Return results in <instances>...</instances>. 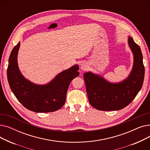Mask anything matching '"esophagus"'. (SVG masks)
<instances>
[{
	"mask_svg": "<svg viewBox=\"0 0 150 150\" xmlns=\"http://www.w3.org/2000/svg\"><path fill=\"white\" fill-rule=\"evenodd\" d=\"M81 69L83 70H86L88 69V65L86 62H83L81 64Z\"/></svg>",
	"mask_w": 150,
	"mask_h": 150,
	"instance_id": "obj_1",
	"label": "esophagus"
}]
</instances>
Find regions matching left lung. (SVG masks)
Instances as JSON below:
<instances>
[{
  "label": "left lung",
  "mask_w": 150,
  "mask_h": 150,
  "mask_svg": "<svg viewBox=\"0 0 150 150\" xmlns=\"http://www.w3.org/2000/svg\"><path fill=\"white\" fill-rule=\"evenodd\" d=\"M128 44L134 55V64L127 79L111 83L90 72L83 75L89 101L97 109L105 111L122 109L135 98L142 87L145 76L142 53L131 37H129Z\"/></svg>",
  "instance_id": "8db88e82"
}]
</instances>
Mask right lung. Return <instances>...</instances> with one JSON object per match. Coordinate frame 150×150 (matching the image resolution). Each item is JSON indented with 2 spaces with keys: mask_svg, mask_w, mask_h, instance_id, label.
Listing matches in <instances>:
<instances>
[{
  "mask_svg": "<svg viewBox=\"0 0 150 150\" xmlns=\"http://www.w3.org/2000/svg\"><path fill=\"white\" fill-rule=\"evenodd\" d=\"M20 42L12 50L8 60L7 78L10 87L20 103L31 111L54 112L64 105L69 84L79 75L77 65L58 74L49 83L37 85L23 77L18 66V53Z\"/></svg>",
  "mask_w": 150,
  "mask_h": 150,
  "instance_id": "add662e5",
  "label": "right lung"
}]
</instances>
